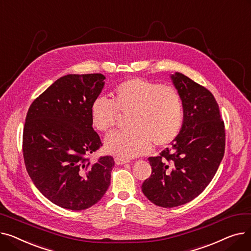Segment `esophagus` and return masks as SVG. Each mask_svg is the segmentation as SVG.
I'll list each match as a JSON object with an SVG mask.
<instances>
[{
	"mask_svg": "<svg viewBox=\"0 0 251 251\" xmlns=\"http://www.w3.org/2000/svg\"><path fill=\"white\" fill-rule=\"evenodd\" d=\"M129 161L125 160V159H122V157H119V156H116L115 157V163L116 165H124L126 163H128Z\"/></svg>",
	"mask_w": 251,
	"mask_h": 251,
	"instance_id": "1",
	"label": "esophagus"
}]
</instances>
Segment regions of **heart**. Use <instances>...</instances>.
Masks as SVG:
<instances>
[{
	"label": "heart",
	"instance_id": "heart-1",
	"mask_svg": "<svg viewBox=\"0 0 251 251\" xmlns=\"http://www.w3.org/2000/svg\"><path fill=\"white\" fill-rule=\"evenodd\" d=\"M119 113L128 114L127 129L111 133L104 140L109 152L123 159L147 153L151 146L164 147L176 139L184 122V104L179 92L171 85L131 78L118 84L112 100L98 98L91 103L94 127L109 132Z\"/></svg>",
	"mask_w": 251,
	"mask_h": 251
}]
</instances>
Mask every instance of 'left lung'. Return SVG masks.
<instances>
[{"label":"left lung","instance_id":"8db88e82","mask_svg":"<svg viewBox=\"0 0 251 251\" xmlns=\"http://www.w3.org/2000/svg\"><path fill=\"white\" fill-rule=\"evenodd\" d=\"M184 104V122L172 147L149 157L151 175L142 192L162 207L199 196L214 178L225 152V125L213 94L182 73L171 76Z\"/></svg>","mask_w":251,"mask_h":251}]
</instances>
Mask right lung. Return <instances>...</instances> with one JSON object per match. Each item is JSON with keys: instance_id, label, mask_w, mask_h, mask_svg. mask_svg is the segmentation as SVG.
Returning <instances> with one entry per match:
<instances>
[{"instance_id": "1", "label": "right lung", "mask_w": 251, "mask_h": 251, "mask_svg": "<svg viewBox=\"0 0 251 251\" xmlns=\"http://www.w3.org/2000/svg\"><path fill=\"white\" fill-rule=\"evenodd\" d=\"M104 79L100 73L65 75L32 101L26 115V170L36 188L63 208L86 209L110 186L113 156L96 163L88 157L102 146L92 128L90 107Z\"/></svg>"}]
</instances>
